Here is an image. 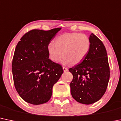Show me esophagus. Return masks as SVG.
<instances>
[{"instance_id": "1", "label": "esophagus", "mask_w": 121, "mask_h": 121, "mask_svg": "<svg viewBox=\"0 0 121 121\" xmlns=\"http://www.w3.org/2000/svg\"><path fill=\"white\" fill-rule=\"evenodd\" d=\"M63 69L64 72H67V71H68V69L67 68H66V67H63Z\"/></svg>"}]
</instances>
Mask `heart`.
Wrapping results in <instances>:
<instances>
[{
    "label": "heart",
    "instance_id": "1",
    "mask_svg": "<svg viewBox=\"0 0 121 121\" xmlns=\"http://www.w3.org/2000/svg\"><path fill=\"white\" fill-rule=\"evenodd\" d=\"M91 48V40L87 35L78 33H65L59 35L48 46L49 57L57 62L61 54L64 65H76L86 58Z\"/></svg>",
    "mask_w": 121,
    "mask_h": 121
}]
</instances>
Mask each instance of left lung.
I'll return each instance as SVG.
<instances>
[{
    "instance_id": "obj_1",
    "label": "left lung",
    "mask_w": 121,
    "mask_h": 121,
    "mask_svg": "<svg viewBox=\"0 0 121 121\" xmlns=\"http://www.w3.org/2000/svg\"><path fill=\"white\" fill-rule=\"evenodd\" d=\"M91 48L82 63L69 69L73 75L70 83L73 98L82 104L98 101L105 93L110 68L105 46L95 34L90 35Z\"/></svg>"
}]
</instances>
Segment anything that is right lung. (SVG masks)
Segmentation results:
<instances>
[{"label": "right lung", "instance_id": "obj_1", "mask_svg": "<svg viewBox=\"0 0 121 121\" xmlns=\"http://www.w3.org/2000/svg\"><path fill=\"white\" fill-rule=\"evenodd\" d=\"M61 28L34 29L17 44L12 63L14 86L25 102L35 105L49 101L53 86L63 73L61 65L49 59L48 46Z\"/></svg>", "mask_w": 121, "mask_h": 121}]
</instances>
